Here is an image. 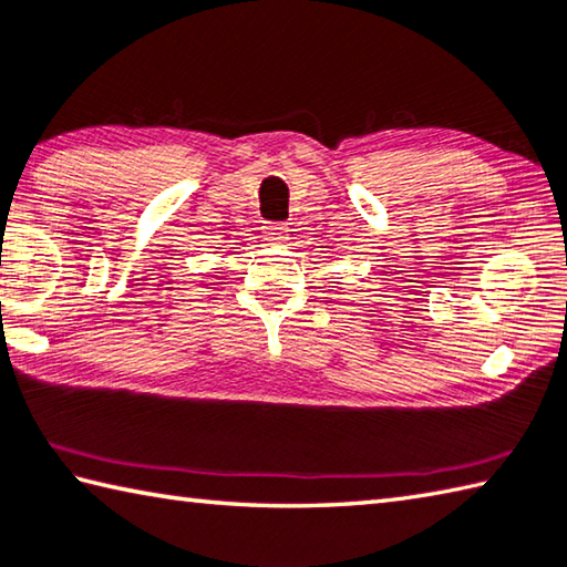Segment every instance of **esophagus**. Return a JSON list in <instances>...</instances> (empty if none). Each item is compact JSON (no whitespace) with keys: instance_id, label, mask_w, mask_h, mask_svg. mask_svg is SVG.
<instances>
[{"instance_id":"1","label":"esophagus","mask_w":567,"mask_h":567,"mask_svg":"<svg viewBox=\"0 0 567 567\" xmlns=\"http://www.w3.org/2000/svg\"><path fill=\"white\" fill-rule=\"evenodd\" d=\"M264 237L266 241H274V244H284L288 239V227L284 221H271L264 227Z\"/></svg>"}]
</instances>
